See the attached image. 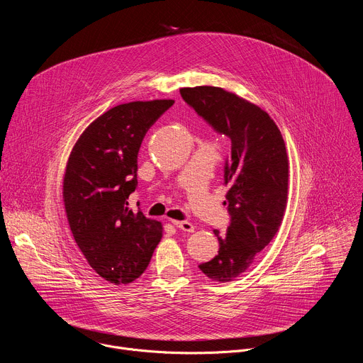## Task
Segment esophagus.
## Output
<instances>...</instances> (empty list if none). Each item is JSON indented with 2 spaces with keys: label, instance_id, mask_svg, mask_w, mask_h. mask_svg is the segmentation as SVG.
Segmentation results:
<instances>
[{
  "label": "esophagus",
  "instance_id": "obj_1",
  "mask_svg": "<svg viewBox=\"0 0 363 363\" xmlns=\"http://www.w3.org/2000/svg\"><path fill=\"white\" fill-rule=\"evenodd\" d=\"M172 224H174L177 228H179V230H182V231H186V233H192V231L195 230L194 224H191V223H188V221H175V220H172Z\"/></svg>",
  "mask_w": 363,
  "mask_h": 363
}]
</instances>
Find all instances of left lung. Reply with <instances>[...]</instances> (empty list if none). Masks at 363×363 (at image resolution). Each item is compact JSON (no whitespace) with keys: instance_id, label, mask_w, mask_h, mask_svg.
<instances>
[{"instance_id":"1","label":"left lung","mask_w":363,"mask_h":363,"mask_svg":"<svg viewBox=\"0 0 363 363\" xmlns=\"http://www.w3.org/2000/svg\"><path fill=\"white\" fill-rule=\"evenodd\" d=\"M181 96L199 118L231 140L224 164L230 225L225 234L214 230L218 254L198 266L211 280L231 281L252 264L283 221L289 189L286 145L273 119L234 93L196 86L181 89Z\"/></svg>"}]
</instances>
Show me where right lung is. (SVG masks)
Here are the masks:
<instances>
[{"label": "right lung", "instance_id": "right-lung-1", "mask_svg": "<svg viewBox=\"0 0 363 363\" xmlns=\"http://www.w3.org/2000/svg\"><path fill=\"white\" fill-rule=\"evenodd\" d=\"M174 100L130 101L91 122L76 142L63 181L73 237L90 267L113 284H128L147 267L162 238L161 223L129 208L138 186V152Z\"/></svg>", "mask_w": 363, "mask_h": 363}]
</instances>
